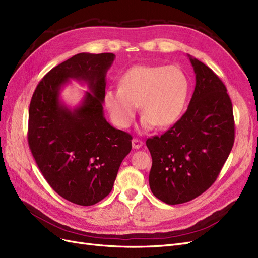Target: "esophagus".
<instances>
[{
	"label": "esophagus",
	"instance_id": "34e87169",
	"mask_svg": "<svg viewBox=\"0 0 258 258\" xmlns=\"http://www.w3.org/2000/svg\"><path fill=\"white\" fill-rule=\"evenodd\" d=\"M142 145H143V142L141 140H138V139L132 140V147L136 148V150H139L140 147H142Z\"/></svg>",
	"mask_w": 258,
	"mask_h": 258
}]
</instances>
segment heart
<instances>
[{
    "label": "heart",
    "mask_w": 258,
    "mask_h": 258,
    "mask_svg": "<svg viewBox=\"0 0 258 258\" xmlns=\"http://www.w3.org/2000/svg\"><path fill=\"white\" fill-rule=\"evenodd\" d=\"M188 76L176 66H136L124 72L118 88H108L103 104L116 127L127 129L140 103L141 129L166 128L182 116L189 96Z\"/></svg>",
    "instance_id": "heart-1"
}]
</instances>
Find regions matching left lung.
<instances>
[{
  "label": "left lung",
  "instance_id": "obj_1",
  "mask_svg": "<svg viewBox=\"0 0 258 258\" xmlns=\"http://www.w3.org/2000/svg\"><path fill=\"white\" fill-rule=\"evenodd\" d=\"M196 86L185 114L160 137L147 139L152 155L148 182L168 205L190 201L220 174L235 141L232 104L212 70L188 54Z\"/></svg>",
  "mask_w": 258,
  "mask_h": 258
}]
</instances>
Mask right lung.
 Listing matches in <instances>:
<instances>
[{"label":"right lung","instance_id":"obj_1","mask_svg":"<svg viewBox=\"0 0 258 258\" xmlns=\"http://www.w3.org/2000/svg\"><path fill=\"white\" fill-rule=\"evenodd\" d=\"M115 54L77 53L38 83L29 108L28 142L43 176L62 198L92 206L111 192L132 137L108 123L103 113L106 72ZM70 79L87 83L80 106L59 93Z\"/></svg>","mask_w":258,"mask_h":258}]
</instances>
